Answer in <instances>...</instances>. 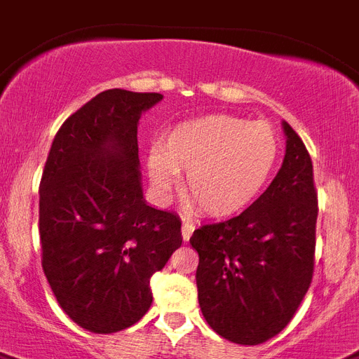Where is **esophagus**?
Returning a JSON list of instances; mask_svg holds the SVG:
<instances>
[{
    "mask_svg": "<svg viewBox=\"0 0 359 359\" xmlns=\"http://www.w3.org/2000/svg\"><path fill=\"white\" fill-rule=\"evenodd\" d=\"M194 233V224H191V222H185L183 220V226H182V236L183 240H189L191 238V235Z\"/></svg>",
    "mask_w": 359,
    "mask_h": 359,
    "instance_id": "esophagus-1",
    "label": "esophagus"
}]
</instances>
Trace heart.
Returning a JSON list of instances; mask_svg holds the SVG:
<instances>
[{
    "instance_id": "1",
    "label": "heart",
    "mask_w": 359,
    "mask_h": 359,
    "mask_svg": "<svg viewBox=\"0 0 359 359\" xmlns=\"http://www.w3.org/2000/svg\"><path fill=\"white\" fill-rule=\"evenodd\" d=\"M279 158V135L266 121L211 114L174 124L148 154V177L168 194L185 174V194L203 215L233 218L260 196Z\"/></svg>"
}]
</instances>
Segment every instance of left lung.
Here are the masks:
<instances>
[{"label":"left lung","mask_w":359,"mask_h":359,"mask_svg":"<svg viewBox=\"0 0 359 359\" xmlns=\"http://www.w3.org/2000/svg\"><path fill=\"white\" fill-rule=\"evenodd\" d=\"M286 156L244 212L194 231L198 301L209 327L238 345H259L297 312L313 277L318 191L310 154L283 123Z\"/></svg>","instance_id":"8db88e82"}]
</instances>
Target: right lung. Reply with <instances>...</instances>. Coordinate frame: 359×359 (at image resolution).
<instances>
[{
  "mask_svg": "<svg viewBox=\"0 0 359 359\" xmlns=\"http://www.w3.org/2000/svg\"><path fill=\"white\" fill-rule=\"evenodd\" d=\"M161 93L106 90L67 117L40 182L41 268L60 308L95 334L132 327L150 279L182 245L174 212L147 205L139 117Z\"/></svg>",
  "mask_w": 359,
  "mask_h": 359,
  "instance_id": "add662e5",
  "label": "right lung"
}]
</instances>
